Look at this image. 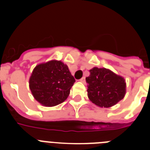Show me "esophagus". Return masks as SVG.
<instances>
[{
  "instance_id": "esophagus-1",
  "label": "esophagus",
  "mask_w": 150,
  "mask_h": 150,
  "mask_svg": "<svg viewBox=\"0 0 150 150\" xmlns=\"http://www.w3.org/2000/svg\"><path fill=\"white\" fill-rule=\"evenodd\" d=\"M79 80H80V81H81L82 83H86V78H85V76H83V77H82L81 79H79Z\"/></svg>"
}]
</instances>
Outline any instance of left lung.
Returning <instances> with one entry per match:
<instances>
[{
    "mask_svg": "<svg viewBox=\"0 0 150 150\" xmlns=\"http://www.w3.org/2000/svg\"><path fill=\"white\" fill-rule=\"evenodd\" d=\"M86 78L89 100L100 107H110L123 99L126 83L124 78L106 68L94 67Z\"/></svg>",
    "mask_w": 150,
    "mask_h": 150,
    "instance_id": "left-lung-1",
    "label": "left lung"
}]
</instances>
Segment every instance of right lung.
Returning a JSON list of instances; mask_svg holds the SVG:
<instances>
[{"instance_id":"1","label":"right lung","mask_w":150,"mask_h":150,"mask_svg":"<svg viewBox=\"0 0 150 150\" xmlns=\"http://www.w3.org/2000/svg\"><path fill=\"white\" fill-rule=\"evenodd\" d=\"M74 83L68 67L61 61L52 60L36 66L29 79V87L39 103L53 107L67 98Z\"/></svg>"}]
</instances>
